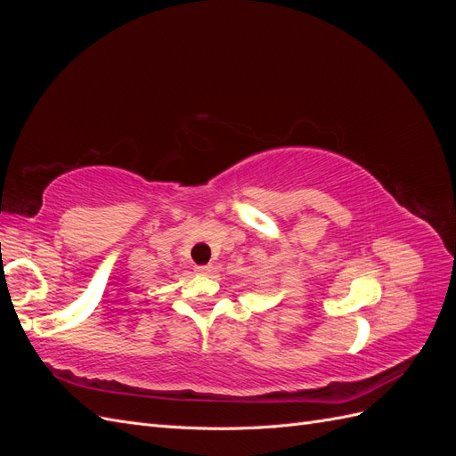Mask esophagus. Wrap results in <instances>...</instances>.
Listing matches in <instances>:
<instances>
[{
	"label": "esophagus",
	"mask_w": 456,
	"mask_h": 456,
	"mask_svg": "<svg viewBox=\"0 0 456 456\" xmlns=\"http://www.w3.org/2000/svg\"><path fill=\"white\" fill-rule=\"evenodd\" d=\"M211 270H213V266H211V265H203V266H196V272H198V273H203V275H205V273H209Z\"/></svg>",
	"instance_id": "obj_1"
}]
</instances>
